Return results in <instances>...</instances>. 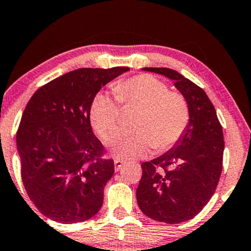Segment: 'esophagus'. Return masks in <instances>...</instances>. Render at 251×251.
<instances>
[{"mask_svg":"<svg viewBox=\"0 0 251 251\" xmlns=\"http://www.w3.org/2000/svg\"><path fill=\"white\" fill-rule=\"evenodd\" d=\"M124 164H125V161H124V160L114 159V168H116V171H119L120 168L124 166Z\"/></svg>","mask_w":251,"mask_h":251,"instance_id":"1","label":"esophagus"}]
</instances>
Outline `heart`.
<instances>
[{"instance_id": "obj_1", "label": "heart", "mask_w": 251, "mask_h": 251, "mask_svg": "<svg viewBox=\"0 0 251 251\" xmlns=\"http://www.w3.org/2000/svg\"><path fill=\"white\" fill-rule=\"evenodd\" d=\"M113 92L116 98L98 92L90 106V122L101 138H106L119 122V102L139 106L133 120L135 128L118 129L107 139L114 155L144 158L153 147L158 151L171 149L185 134L191 119L188 101L180 92L170 91L159 78L143 74L118 80Z\"/></svg>"}]
</instances>
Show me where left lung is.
<instances>
[{
  "label": "left lung",
  "instance_id": "obj_1",
  "mask_svg": "<svg viewBox=\"0 0 251 251\" xmlns=\"http://www.w3.org/2000/svg\"><path fill=\"white\" fill-rule=\"evenodd\" d=\"M174 81L187 99L191 119L182 138L170 151L141 164L137 188L139 208L159 222L180 223L198 215L210 200L222 172V126L206 92L177 71L144 68Z\"/></svg>",
  "mask_w": 251,
  "mask_h": 251
}]
</instances>
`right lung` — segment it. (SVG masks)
I'll return each mask as SVG.
<instances>
[{"label":"right lung","instance_id":"add662e5","mask_svg":"<svg viewBox=\"0 0 251 251\" xmlns=\"http://www.w3.org/2000/svg\"><path fill=\"white\" fill-rule=\"evenodd\" d=\"M128 70L77 69L39 87L26 104L16 134L21 175L30 200L53 221L83 222L100 209L114 164L100 158L90 106L102 86Z\"/></svg>","mask_w":251,"mask_h":251}]
</instances>
